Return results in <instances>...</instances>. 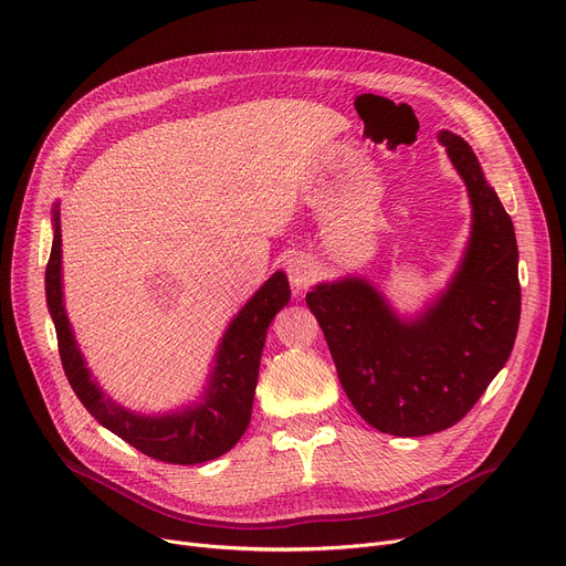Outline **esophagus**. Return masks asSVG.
Wrapping results in <instances>:
<instances>
[{
	"label": "esophagus",
	"instance_id": "esophagus-1",
	"mask_svg": "<svg viewBox=\"0 0 566 566\" xmlns=\"http://www.w3.org/2000/svg\"><path fill=\"white\" fill-rule=\"evenodd\" d=\"M286 273H289V280H291V286L297 289V291H305L310 289L314 282H316V275H318V266L316 261L307 254H297L289 261L286 266Z\"/></svg>",
	"mask_w": 566,
	"mask_h": 566
}]
</instances>
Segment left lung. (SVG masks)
<instances>
[{
  "label": "left lung",
  "instance_id": "left-lung-1",
  "mask_svg": "<svg viewBox=\"0 0 566 566\" xmlns=\"http://www.w3.org/2000/svg\"><path fill=\"white\" fill-rule=\"evenodd\" d=\"M473 205L455 280L419 321L402 323L364 280L318 284L307 305L359 417L387 434L423 437L462 421L505 366L521 316L514 224L469 143L441 132Z\"/></svg>",
  "mask_w": 566,
  "mask_h": 566
}]
</instances>
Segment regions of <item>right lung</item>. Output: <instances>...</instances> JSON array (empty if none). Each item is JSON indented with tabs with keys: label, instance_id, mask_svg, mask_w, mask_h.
I'll return each instance as SVG.
<instances>
[{
	"label": "right lung",
	"instance_id": "obj_1",
	"mask_svg": "<svg viewBox=\"0 0 566 566\" xmlns=\"http://www.w3.org/2000/svg\"><path fill=\"white\" fill-rule=\"evenodd\" d=\"M48 307L56 327L59 355L65 378L93 417L143 455L168 464H202L220 458L243 437L259 378V359L273 316L289 303L284 273H275L239 312L222 336L207 396L196 407L168 417H138L104 398L74 342L61 291V228L54 211V243L45 271Z\"/></svg>",
	"mask_w": 566,
	"mask_h": 566
}]
</instances>
